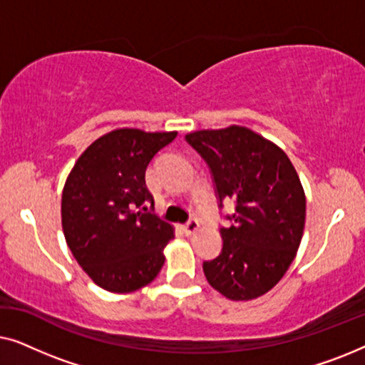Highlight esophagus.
I'll return each instance as SVG.
<instances>
[{
	"label": "esophagus",
	"mask_w": 365,
	"mask_h": 365,
	"mask_svg": "<svg viewBox=\"0 0 365 365\" xmlns=\"http://www.w3.org/2000/svg\"><path fill=\"white\" fill-rule=\"evenodd\" d=\"M197 229H199V221H197V219H191V221H187L182 226V232L186 234V236H191V234L196 232Z\"/></svg>",
	"instance_id": "1"
}]
</instances>
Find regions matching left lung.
I'll list each match as a JSON object with an SVG mask.
<instances>
[{"label":"left lung","instance_id":"8db88e82","mask_svg":"<svg viewBox=\"0 0 365 365\" xmlns=\"http://www.w3.org/2000/svg\"><path fill=\"white\" fill-rule=\"evenodd\" d=\"M186 141L211 169L219 207L236 201L221 227L222 251L202 264L207 282L231 301H251L276 286L296 257L306 224V194L281 148L244 126L202 129Z\"/></svg>","mask_w":365,"mask_h":365}]
</instances>
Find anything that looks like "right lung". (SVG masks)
Masks as SVG:
<instances>
[{
	"instance_id": "right-lung-1",
	"label": "right lung",
	"mask_w": 365,
	"mask_h": 365,
	"mask_svg": "<svg viewBox=\"0 0 365 365\" xmlns=\"http://www.w3.org/2000/svg\"><path fill=\"white\" fill-rule=\"evenodd\" d=\"M176 131L121 128L88 146L64 182L61 224L68 247L94 284L126 294L153 282L174 237L153 214L146 169Z\"/></svg>"
}]
</instances>
